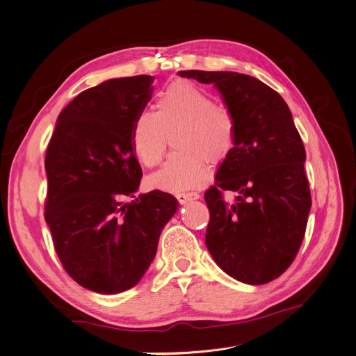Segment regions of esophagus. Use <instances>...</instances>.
Segmentation results:
<instances>
[{
  "label": "esophagus",
  "instance_id": "obj_1",
  "mask_svg": "<svg viewBox=\"0 0 356 356\" xmlns=\"http://www.w3.org/2000/svg\"><path fill=\"white\" fill-rule=\"evenodd\" d=\"M200 196L197 195V193H179V195H177V199L181 204H186L188 202H193V200H197Z\"/></svg>",
  "mask_w": 356,
  "mask_h": 356
}]
</instances>
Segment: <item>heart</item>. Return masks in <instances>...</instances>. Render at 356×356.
Wrapping results in <instances>:
<instances>
[{"label":"heart","instance_id":"1","mask_svg":"<svg viewBox=\"0 0 356 356\" xmlns=\"http://www.w3.org/2000/svg\"><path fill=\"white\" fill-rule=\"evenodd\" d=\"M179 152L149 175V186L178 193L202 186L208 178V163L218 165L230 156L236 143L232 114L217 105L209 93L188 81L170 84L159 96L157 113H138L131 141L136 157L145 166H154L163 157L168 134Z\"/></svg>","mask_w":356,"mask_h":356}]
</instances>
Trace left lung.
<instances>
[{"label": "left lung", "instance_id": "8db88e82", "mask_svg": "<svg viewBox=\"0 0 356 356\" xmlns=\"http://www.w3.org/2000/svg\"><path fill=\"white\" fill-rule=\"evenodd\" d=\"M213 84L236 124L233 152L204 193L211 220L207 246L221 270L263 285L294 261L312 207L306 152L286 102L267 84L232 71H179ZM222 189L238 193L224 202Z\"/></svg>", "mask_w": 356, "mask_h": 356}]
</instances>
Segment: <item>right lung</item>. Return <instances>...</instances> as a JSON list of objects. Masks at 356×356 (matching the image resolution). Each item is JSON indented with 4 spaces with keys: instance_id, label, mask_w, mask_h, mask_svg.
I'll return each instance as SVG.
<instances>
[{
    "instance_id": "obj_1",
    "label": "right lung",
    "mask_w": 356,
    "mask_h": 356,
    "mask_svg": "<svg viewBox=\"0 0 356 356\" xmlns=\"http://www.w3.org/2000/svg\"><path fill=\"white\" fill-rule=\"evenodd\" d=\"M153 80L111 79L81 92L59 114L47 147L44 217L56 254L75 282L99 294L141 281L178 209L169 193L135 196L143 170L131 132Z\"/></svg>"
}]
</instances>
